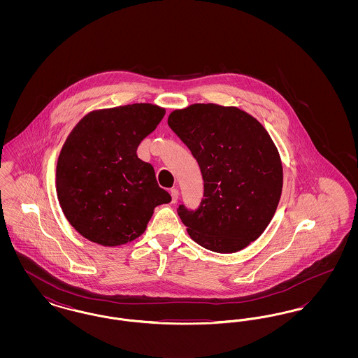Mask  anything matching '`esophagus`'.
Listing matches in <instances>:
<instances>
[{
    "label": "esophagus",
    "instance_id": "34e87169",
    "mask_svg": "<svg viewBox=\"0 0 358 358\" xmlns=\"http://www.w3.org/2000/svg\"><path fill=\"white\" fill-rule=\"evenodd\" d=\"M171 203H177V200H178V189H176V187H173L171 190Z\"/></svg>",
    "mask_w": 358,
    "mask_h": 358
}]
</instances>
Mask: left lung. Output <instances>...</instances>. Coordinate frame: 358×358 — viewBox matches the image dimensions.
Here are the masks:
<instances>
[{"label": "left lung", "instance_id": "obj_1", "mask_svg": "<svg viewBox=\"0 0 358 358\" xmlns=\"http://www.w3.org/2000/svg\"><path fill=\"white\" fill-rule=\"evenodd\" d=\"M168 124L199 162L204 199L177 212L197 244L219 254L245 248L275 215L283 169L271 136L238 107L197 103L173 111Z\"/></svg>", "mask_w": 358, "mask_h": 358}]
</instances>
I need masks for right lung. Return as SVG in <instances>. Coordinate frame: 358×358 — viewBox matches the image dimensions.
<instances>
[{
    "label": "right lung",
    "mask_w": 358,
    "mask_h": 358,
    "mask_svg": "<svg viewBox=\"0 0 358 358\" xmlns=\"http://www.w3.org/2000/svg\"><path fill=\"white\" fill-rule=\"evenodd\" d=\"M164 115L165 108L136 103L90 113L73 127L57 159L56 190L82 236L124 244L145 232L157 205L171 203L153 166L136 155Z\"/></svg>",
    "instance_id": "right-lung-1"
}]
</instances>
